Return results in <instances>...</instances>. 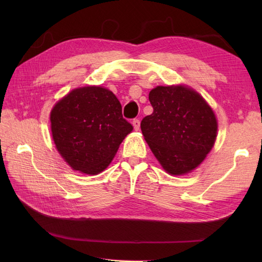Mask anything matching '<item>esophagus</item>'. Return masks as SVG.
I'll return each mask as SVG.
<instances>
[{
    "label": "esophagus",
    "mask_w": 262,
    "mask_h": 262,
    "mask_svg": "<svg viewBox=\"0 0 262 262\" xmlns=\"http://www.w3.org/2000/svg\"><path fill=\"white\" fill-rule=\"evenodd\" d=\"M132 124H133V128L136 130L140 129V120H139V119H133Z\"/></svg>",
    "instance_id": "obj_1"
}]
</instances>
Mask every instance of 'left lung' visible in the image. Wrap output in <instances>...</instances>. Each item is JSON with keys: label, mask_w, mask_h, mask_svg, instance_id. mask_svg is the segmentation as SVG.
<instances>
[{"label": "left lung", "mask_w": 262, "mask_h": 262, "mask_svg": "<svg viewBox=\"0 0 262 262\" xmlns=\"http://www.w3.org/2000/svg\"><path fill=\"white\" fill-rule=\"evenodd\" d=\"M153 113L141 130L153 154L170 175H184L200 165L216 139L213 110L185 86H157L148 94Z\"/></svg>", "instance_id": "obj_1"}]
</instances>
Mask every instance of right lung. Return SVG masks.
<instances>
[{
  "label": "right lung",
  "mask_w": 262,
  "mask_h": 262,
  "mask_svg": "<svg viewBox=\"0 0 262 262\" xmlns=\"http://www.w3.org/2000/svg\"><path fill=\"white\" fill-rule=\"evenodd\" d=\"M54 144L74 170L89 175L104 170L133 126L122 117L113 92L87 86L68 94L50 115Z\"/></svg>",
  "instance_id": "add662e5"
}]
</instances>
